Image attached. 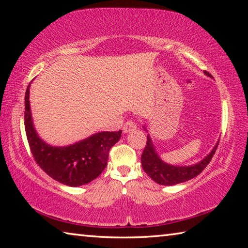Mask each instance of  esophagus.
Masks as SVG:
<instances>
[{
  "mask_svg": "<svg viewBox=\"0 0 248 248\" xmlns=\"http://www.w3.org/2000/svg\"><path fill=\"white\" fill-rule=\"evenodd\" d=\"M123 129H124V133H129L131 131H134V130L137 129V123H136V121H133V120H128L127 123L124 124Z\"/></svg>",
  "mask_w": 248,
  "mask_h": 248,
  "instance_id": "obj_1",
  "label": "esophagus"
}]
</instances>
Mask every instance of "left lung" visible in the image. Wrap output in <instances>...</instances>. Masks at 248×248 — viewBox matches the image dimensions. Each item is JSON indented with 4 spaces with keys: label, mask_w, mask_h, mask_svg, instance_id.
I'll use <instances>...</instances> for the list:
<instances>
[{
    "label": "left lung",
    "mask_w": 248,
    "mask_h": 248,
    "mask_svg": "<svg viewBox=\"0 0 248 248\" xmlns=\"http://www.w3.org/2000/svg\"><path fill=\"white\" fill-rule=\"evenodd\" d=\"M204 74L212 78L211 74L205 72V71ZM144 130H146L145 127ZM217 145H219V141L217 142L216 146L211 150V152L203 159H201L199 163H196V164L190 166H176L167 164V163L163 162L159 158L158 154L155 151L153 142L151 140V137L148 136V141H146V145L141 156L142 167H143L145 173L155 183L164 185V186H173V185L176 184L187 182V180L195 178L197 175H199L207 167L210 161H211L212 156L216 153Z\"/></svg>",
    "instance_id": "1"
}]
</instances>
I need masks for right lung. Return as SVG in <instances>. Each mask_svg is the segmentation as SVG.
Returning a JSON list of instances; mask_svg holds the SVG:
<instances>
[{
	"mask_svg": "<svg viewBox=\"0 0 248 248\" xmlns=\"http://www.w3.org/2000/svg\"><path fill=\"white\" fill-rule=\"evenodd\" d=\"M29 86L25 94V130L37 164L57 182L71 187L89 184L103 173L109 150L119 141L120 131H103L68 146H52L37 134L32 124Z\"/></svg>",
	"mask_w": 248,
	"mask_h": 248,
	"instance_id": "add662e5",
	"label": "right lung"
}]
</instances>
